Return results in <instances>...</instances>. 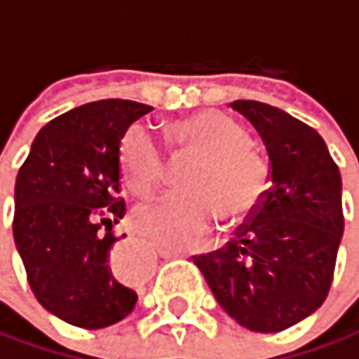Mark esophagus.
Masks as SVG:
<instances>
[{"label":"esophagus","instance_id":"esophagus-1","mask_svg":"<svg viewBox=\"0 0 359 359\" xmlns=\"http://www.w3.org/2000/svg\"><path fill=\"white\" fill-rule=\"evenodd\" d=\"M159 255L163 259H174V257H181L183 251H174V249H159ZM123 257H127L128 261H132L135 266V272L130 273L129 271H123L120 259ZM110 266H112V272L116 278H123V280H132V278H138L140 276V270L144 268V264L136 257V249H132L130 245H125V247H118L114 253H112V259H110Z\"/></svg>","mask_w":359,"mask_h":359}]
</instances>
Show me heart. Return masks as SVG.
I'll return each instance as SVG.
<instances>
[{"label":"heart","instance_id":"obj_1","mask_svg":"<svg viewBox=\"0 0 359 359\" xmlns=\"http://www.w3.org/2000/svg\"><path fill=\"white\" fill-rule=\"evenodd\" d=\"M172 140L178 155L194 157L185 172V191H170L140 204L132 221L138 232L161 247H185L212 221L245 219L262 200L268 168L251 147L241 123L219 110H204L176 121ZM125 181L136 194H151L163 178L165 153L151 127L136 123L118 147Z\"/></svg>","mask_w":359,"mask_h":359}]
</instances>
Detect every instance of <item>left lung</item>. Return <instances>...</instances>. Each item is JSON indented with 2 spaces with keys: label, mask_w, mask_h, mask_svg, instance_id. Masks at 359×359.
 I'll use <instances>...</instances> for the list:
<instances>
[{
  "label": "left lung",
  "mask_w": 359,
  "mask_h": 359,
  "mask_svg": "<svg viewBox=\"0 0 359 359\" xmlns=\"http://www.w3.org/2000/svg\"><path fill=\"white\" fill-rule=\"evenodd\" d=\"M251 121L270 161V189L223 249L196 266L221 309L251 332H280L325 300L343 238L341 172L323 138L285 110L229 104Z\"/></svg>",
  "instance_id": "obj_1"
}]
</instances>
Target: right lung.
I'll return each mask as SVG.
<instances>
[{"label": "right lung", "mask_w": 359, "mask_h": 359, "mask_svg": "<svg viewBox=\"0 0 359 359\" xmlns=\"http://www.w3.org/2000/svg\"><path fill=\"white\" fill-rule=\"evenodd\" d=\"M130 100L74 108L38 132L14 185V243L38 302L65 323L100 330L130 315L138 294L110 266L125 215L118 147L151 112ZM125 238V234H123Z\"/></svg>", "instance_id": "1"}]
</instances>
